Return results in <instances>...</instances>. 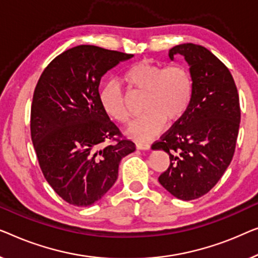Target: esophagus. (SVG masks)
Wrapping results in <instances>:
<instances>
[{"instance_id":"obj_1","label":"esophagus","mask_w":258,"mask_h":258,"mask_svg":"<svg viewBox=\"0 0 258 258\" xmlns=\"http://www.w3.org/2000/svg\"><path fill=\"white\" fill-rule=\"evenodd\" d=\"M137 148H138V150L148 151V150H151V145L147 144V143H138L137 144Z\"/></svg>"}]
</instances>
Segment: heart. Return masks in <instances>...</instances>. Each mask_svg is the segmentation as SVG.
<instances>
[{
  "label": "heart",
  "mask_w": 258,
  "mask_h": 258,
  "mask_svg": "<svg viewBox=\"0 0 258 258\" xmlns=\"http://www.w3.org/2000/svg\"><path fill=\"white\" fill-rule=\"evenodd\" d=\"M131 88L145 91L144 110L147 112L126 128V134L137 141H146L164 128L165 121L174 122L182 117L193 94V81L189 71L181 64L161 65L141 60L124 74ZM101 107L117 121L127 122L130 113L117 83L110 82L100 90Z\"/></svg>",
  "instance_id": "1"
}]
</instances>
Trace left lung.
Here are the masks:
<instances>
[{"label":"left lung","instance_id":"1","mask_svg":"<svg viewBox=\"0 0 258 258\" xmlns=\"http://www.w3.org/2000/svg\"><path fill=\"white\" fill-rule=\"evenodd\" d=\"M189 65L193 94L187 110L153 150L168 153L170 165L159 182L173 197L189 201L215 186L233 159L239 128V99L228 68L205 46L183 43L169 50Z\"/></svg>","mask_w":258,"mask_h":258}]
</instances>
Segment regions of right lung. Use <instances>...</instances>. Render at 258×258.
<instances>
[{
  "label": "right lung",
  "instance_id": "obj_1",
  "mask_svg": "<svg viewBox=\"0 0 258 258\" xmlns=\"http://www.w3.org/2000/svg\"><path fill=\"white\" fill-rule=\"evenodd\" d=\"M131 53L78 45L57 56L39 78L31 106V140L44 177L70 205L88 207L110 190L120 160L136 151L99 100L100 79ZM115 140L114 144L104 141Z\"/></svg>",
  "mask_w": 258,
  "mask_h": 258
}]
</instances>
